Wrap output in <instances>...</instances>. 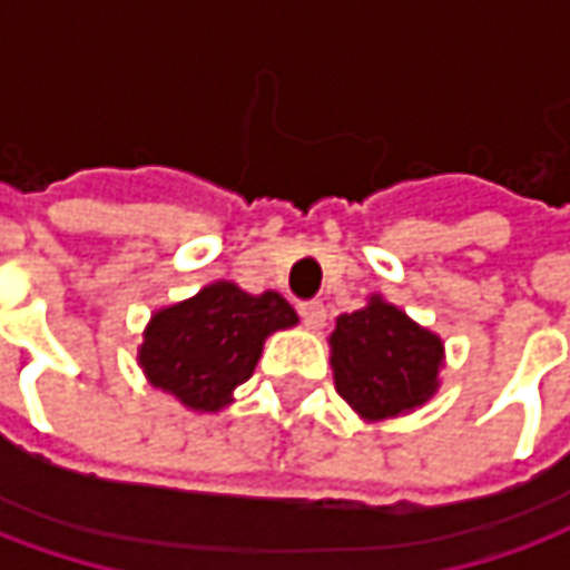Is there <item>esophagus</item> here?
<instances>
[{"instance_id": "esophagus-1", "label": "esophagus", "mask_w": 570, "mask_h": 570, "mask_svg": "<svg viewBox=\"0 0 570 570\" xmlns=\"http://www.w3.org/2000/svg\"><path fill=\"white\" fill-rule=\"evenodd\" d=\"M298 314H302V321H305L308 330H317V326H323V321H326V308H323V302H317V298L302 302V305H298Z\"/></svg>"}]
</instances>
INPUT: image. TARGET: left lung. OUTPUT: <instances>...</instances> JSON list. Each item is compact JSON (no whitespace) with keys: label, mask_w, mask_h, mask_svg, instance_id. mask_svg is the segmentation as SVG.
Here are the masks:
<instances>
[{"label":"left lung","mask_w":570,"mask_h":570,"mask_svg":"<svg viewBox=\"0 0 570 570\" xmlns=\"http://www.w3.org/2000/svg\"><path fill=\"white\" fill-rule=\"evenodd\" d=\"M330 351L335 391L360 419L406 415L440 387L442 338L382 296L335 321Z\"/></svg>","instance_id":"8db88e82"}]
</instances>
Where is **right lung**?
<instances>
[{"mask_svg":"<svg viewBox=\"0 0 570 570\" xmlns=\"http://www.w3.org/2000/svg\"><path fill=\"white\" fill-rule=\"evenodd\" d=\"M298 314L277 293L249 296L228 281L151 314L142 333L146 379L195 412H219L256 370L265 338L296 326Z\"/></svg>","mask_w":570,"mask_h":570,"instance_id":"add662e5","label":"right lung"}]
</instances>
